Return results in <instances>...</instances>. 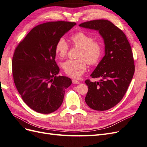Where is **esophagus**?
Instances as JSON below:
<instances>
[{
  "label": "esophagus",
  "instance_id": "obj_1",
  "mask_svg": "<svg viewBox=\"0 0 147 147\" xmlns=\"http://www.w3.org/2000/svg\"><path fill=\"white\" fill-rule=\"evenodd\" d=\"M72 83H73V84H79L80 82H79L78 81L76 80L73 79V80H72Z\"/></svg>",
  "mask_w": 147,
  "mask_h": 147
}]
</instances>
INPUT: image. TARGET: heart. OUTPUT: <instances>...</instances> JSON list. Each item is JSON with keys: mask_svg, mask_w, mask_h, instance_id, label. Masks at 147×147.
Segmentation results:
<instances>
[{"mask_svg": "<svg viewBox=\"0 0 147 147\" xmlns=\"http://www.w3.org/2000/svg\"><path fill=\"white\" fill-rule=\"evenodd\" d=\"M73 47L80 48L77 60H68L62 64L64 73L68 76L78 78L86 72L87 63L95 65L99 62L103 54L104 48L101 42L94 40L92 35L83 31L75 33L70 37ZM69 46L64 38L57 40L55 51L60 57L67 55Z\"/></svg>", "mask_w": 147, "mask_h": 147, "instance_id": "b5f03b06", "label": "heart"}]
</instances>
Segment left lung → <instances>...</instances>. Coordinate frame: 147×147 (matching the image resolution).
<instances>
[{
    "label": "left lung",
    "instance_id": "1",
    "mask_svg": "<svg viewBox=\"0 0 147 147\" xmlns=\"http://www.w3.org/2000/svg\"><path fill=\"white\" fill-rule=\"evenodd\" d=\"M80 27L98 30L105 44V56L91 77L99 82L86 80L87 105L93 110H109L121 101L135 71L132 49L126 35L112 22L96 20L84 22Z\"/></svg>",
    "mask_w": 147,
    "mask_h": 147
}]
</instances>
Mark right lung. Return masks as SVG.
Listing matches in <instances>:
<instances>
[{
	"mask_svg": "<svg viewBox=\"0 0 147 147\" xmlns=\"http://www.w3.org/2000/svg\"><path fill=\"white\" fill-rule=\"evenodd\" d=\"M76 23L48 22L35 26L16 48L12 59V74L18 91L30 109L48 114L58 109L71 79L57 76L55 61L57 40Z\"/></svg>",
	"mask_w": 147,
	"mask_h": 147,
	"instance_id": "right-lung-1",
	"label": "right lung"
}]
</instances>
